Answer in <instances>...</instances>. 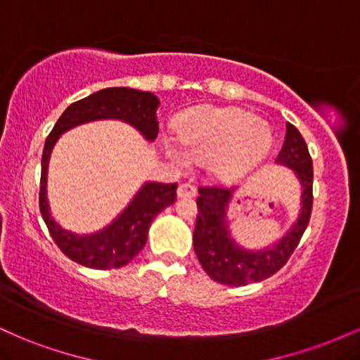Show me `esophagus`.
Returning a JSON list of instances; mask_svg holds the SVG:
<instances>
[{"label":"esophagus","mask_w":360,"mask_h":360,"mask_svg":"<svg viewBox=\"0 0 360 360\" xmlns=\"http://www.w3.org/2000/svg\"><path fill=\"white\" fill-rule=\"evenodd\" d=\"M194 194H196V188L189 183L179 184V188H177V196L179 198H193Z\"/></svg>","instance_id":"esophagus-1"}]
</instances>
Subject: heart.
Returning <instances> with one entry per match:
<instances>
[{"label": "heart", "mask_w": 360, "mask_h": 360, "mask_svg": "<svg viewBox=\"0 0 360 360\" xmlns=\"http://www.w3.org/2000/svg\"><path fill=\"white\" fill-rule=\"evenodd\" d=\"M179 139L167 143L177 164L212 159V169L221 177H237L257 164L271 146V130L255 122L254 115L237 108H214L186 117L179 125Z\"/></svg>", "instance_id": "b5f03b06"}]
</instances>
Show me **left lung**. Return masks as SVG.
<instances>
[{"label": "left lung", "mask_w": 360, "mask_h": 360, "mask_svg": "<svg viewBox=\"0 0 360 360\" xmlns=\"http://www.w3.org/2000/svg\"><path fill=\"white\" fill-rule=\"evenodd\" d=\"M276 160L295 169L303 186V206L298 221L292 225L286 237L281 238L271 249L245 250L230 238L225 212L233 189L220 184L198 188L200 196L196 200L194 252L206 274L217 283L226 286H245L271 278L288 262L307 230L313 208V162L307 142L301 137L298 128L291 123H286V137Z\"/></svg>", "instance_id": "8db88e82"}]
</instances>
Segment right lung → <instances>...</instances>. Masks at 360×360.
Here are the masks:
<instances>
[{
  "instance_id": "1",
  "label": "right lung",
  "mask_w": 360,
  "mask_h": 360,
  "mask_svg": "<svg viewBox=\"0 0 360 360\" xmlns=\"http://www.w3.org/2000/svg\"><path fill=\"white\" fill-rule=\"evenodd\" d=\"M157 106L159 100L148 91L130 88L101 89L69 105L45 140L39 193L40 213L53 242L74 262L100 271L120 269L127 266L146 245L148 226L155 214L176 201L177 184L147 183L125 212L110 226H106L100 233L77 237L68 230H62L49 213L45 179H47V162L53 143L69 128L101 118L123 120L140 130V134L147 140H155L159 134V123L155 120Z\"/></svg>"
}]
</instances>
